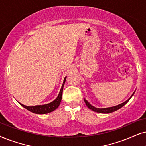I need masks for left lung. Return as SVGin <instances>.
<instances>
[{
  "mask_svg": "<svg viewBox=\"0 0 146 146\" xmlns=\"http://www.w3.org/2000/svg\"><path fill=\"white\" fill-rule=\"evenodd\" d=\"M135 92L133 93V94L131 96V97L129 98L128 100H127L126 101L124 102L121 103V104H119L117 105V106H112V107H108V108H96V107L92 106V105L90 104V103L88 102V100H86V99L84 98V102L85 103H86V106L88 107V108H90V110H93V111H94L96 112H98V113H103V114H108V113H111V112H113L114 111H117V110L120 109V108H121V107H123V106H124L125 104H126L127 102H129V100L131 98V97L133 96Z\"/></svg>",
  "mask_w": 146,
  "mask_h": 146,
  "instance_id": "8db88e82",
  "label": "left lung"
}]
</instances>
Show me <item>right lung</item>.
<instances>
[{
	"label": "right lung",
	"mask_w": 146,
	"mask_h": 146,
	"mask_svg": "<svg viewBox=\"0 0 146 146\" xmlns=\"http://www.w3.org/2000/svg\"><path fill=\"white\" fill-rule=\"evenodd\" d=\"M66 78L67 77H65L64 78L63 80V83H62V87L60 88L59 94H58V96L54 100H53L52 102L48 103V104H43V105H36V106H25L21 103L19 102L20 105H21L22 106L24 107L25 109H27L29 111L33 112V113L35 114H47V113H50V112L54 111L59 106L60 103L61 102V99H62V90H63V87H64V84L65 83L66 81Z\"/></svg>",
	"instance_id": "obj_1"
}]
</instances>
